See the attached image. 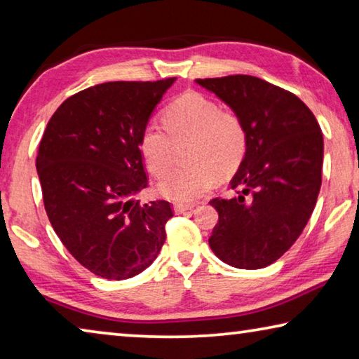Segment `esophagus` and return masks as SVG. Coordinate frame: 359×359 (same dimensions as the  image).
Masks as SVG:
<instances>
[{"instance_id": "esophagus-1", "label": "esophagus", "mask_w": 359, "mask_h": 359, "mask_svg": "<svg viewBox=\"0 0 359 359\" xmlns=\"http://www.w3.org/2000/svg\"><path fill=\"white\" fill-rule=\"evenodd\" d=\"M193 204H174V212L175 214H184L187 210H191Z\"/></svg>"}]
</instances>
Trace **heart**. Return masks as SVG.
<instances>
[{
	"label": "heart",
	"mask_w": 359,
	"mask_h": 359,
	"mask_svg": "<svg viewBox=\"0 0 359 359\" xmlns=\"http://www.w3.org/2000/svg\"><path fill=\"white\" fill-rule=\"evenodd\" d=\"M165 123L145 126L141 154L150 172L163 177L172 165L175 144L189 142L186 159L191 163L167 173L158 185V191L171 201H196L215 177L226 179L238 171L247 155L245 121L201 93L188 92L172 101L165 112Z\"/></svg>",
	"instance_id": "obj_1"
}]
</instances>
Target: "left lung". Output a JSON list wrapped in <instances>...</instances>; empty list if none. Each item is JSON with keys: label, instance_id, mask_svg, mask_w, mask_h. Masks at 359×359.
Listing matches in <instances>:
<instances>
[{"label": "left lung", "instance_id": "left-lung-1", "mask_svg": "<svg viewBox=\"0 0 359 359\" xmlns=\"http://www.w3.org/2000/svg\"><path fill=\"white\" fill-rule=\"evenodd\" d=\"M238 112L248 131L247 155L229 185L231 199L210 201L218 212L209 245L223 263L261 269L299 238L317 204L323 135L296 95L253 76L196 79Z\"/></svg>", "mask_w": 359, "mask_h": 359}]
</instances>
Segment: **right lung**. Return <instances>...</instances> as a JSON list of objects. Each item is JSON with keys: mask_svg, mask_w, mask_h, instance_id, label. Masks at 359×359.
I'll return each mask as SVG.
<instances>
[{"mask_svg": "<svg viewBox=\"0 0 359 359\" xmlns=\"http://www.w3.org/2000/svg\"><path fill=\"white\" fill-rule=\"evenodd\" d=\"M174 82L95 85L48 120L36 158L44 208L63 245L95 276L141 274L165 244L171 204L136 196L149 187L142 131Z\"/></svg>", "mask_w": 359, "mask_h": 359, "instance_id": "right-lung-1", "label": "right lung"}]
</instances>
